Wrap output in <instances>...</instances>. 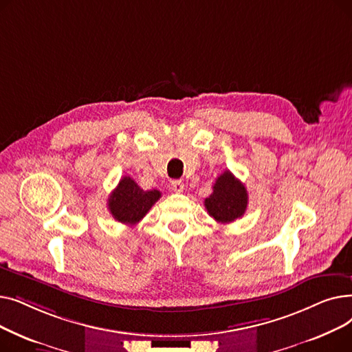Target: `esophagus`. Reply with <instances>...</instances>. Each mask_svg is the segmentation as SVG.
I'll return each mask as SVG.
<instances>
[{"label": "esophagus", "instance_id": "esophagus-1", "mask_svg": "<svg viewBox=\"0 0 352 352\" xmlns=\"http://www.w3.org/2000/svg\"><path fill=\"white\" fill-rule=\"evenodd\" d=\"M171 190H173L174 192H182V190H184V182H182L181 179H174V181H171Z\"/></svg>", "mask_w": 352, "mask_h": 352}]
</instances>
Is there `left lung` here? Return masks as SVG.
Instances as JSON below:
<instances>
[{"instance_id": "obj_1", "label": "left lung", "mask_w": 352, "mask_h": 352, "mask_svg": "<svg viewBox=\"0 0 352 352\" xmlns=\"http://www.w3.org/2000/svg\"><path fill=\"white\" fill-rule=\"evenodd\" d=\"M204 206L208 214L221 224L234 223L241 218L248 206V192L244 184L232 173L224 171L212 187V194L206 198Z\"/></svg>"}]
</instances>
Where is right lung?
Instances as JSON below:
<instances>
[{"label": "right lung", "instance_id": "obj_1", "mask_svg": "<svg viewBox=\"0 0 352 352\" xmlns=\"http://www.w3.org/2000/svg\"><path fill=\"white\" fill-rule=\"evenodd\" d=\"M158 190L144 191L131 177H122L108 198V210L114 219L125 226H135L160 199Z\"/></svg>", "mask_w": 352, "mask_h": 352}]
</instances>
